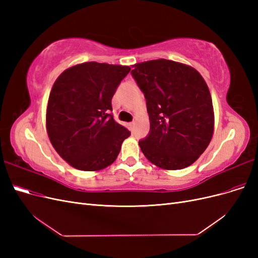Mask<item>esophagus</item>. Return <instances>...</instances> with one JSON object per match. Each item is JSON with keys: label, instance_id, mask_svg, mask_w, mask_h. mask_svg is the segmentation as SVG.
Listing matches in <instances>:
<instances>
[{"label": "esophagus", "instance_id": "34e87169", "mask_svg": "<svg viewBox=\"0 0 258 258\" xmlns=\"http://www.w3.org/2000/svg\"><path fill=\"white\" fill-rule=\"evenodd\" d=\"M128 127H129V129L132 131L134 130V128H135V122H130V123H128Z\"/></svg>", "mask_w": 258, "mask_h": 258}]
</instances>
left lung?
I'll return each mask as SVG.
<instances>
[{"label":"left lung","mask_w":258,"mask_h":258,"mask_svg":"<svg viewBox=\"0 0 258 258\" xmlns=\"http://www.w3.org/2000/svg\"><path fill=\"white\" fill-rule=\"evenodd\" d=\"M132 76L144 93L151 121L139 142L145 157L165 170L188 167L206 151L213 137L212 98L196 69L157 59L134 66Z\"/></svg>","instance_id":"1"}]
</instances>
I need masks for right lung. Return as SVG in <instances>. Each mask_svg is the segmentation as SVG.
Masks as SVG:
<instances>
[{"label":"right lung","mask_w":258,"mask_h":258,"mask_svg":"<svg viewBox=\"0 0 258 258\" xmlns=\"http://www.w3.org/2000/svg\"><path fill=\"white\" fill-rule=\"evenodd\" d=\"M130 67L84 62L54 82L46 110V130L56 152L82 171L102 170L115 161L130 132L112 114V98Z\"/></svg>","instance_id":"1"}]
</instances>
